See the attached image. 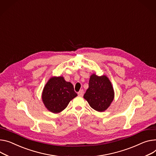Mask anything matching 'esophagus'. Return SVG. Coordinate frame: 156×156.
Returning <instances> with one entry per match:
<instances>
[{
    "instance_id": "1",
    "label": "esophagus",
    "mask_w": 156,
    "mask_h": 156,
    "mask_svg": "<svg viewBox=\"0 0 156 156\" xmlns=\"http://www.w3.org/2000/svg\"><path fill=\"white\" fill-rule=\"evenodd\" d=\"M83 93H84V92H83V90L81 89V90H80V91L78 92V95H79V96L82 97V96H83Z\"/></svg>"
}]
</instances>
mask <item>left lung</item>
I'll list each match as a JSON object with an SVG mask.
<instances>
[{"mask_svg": "<svg viewBox=\"0 0 156 156\" xmlns=\"http://www.w3.org/2000/svg\"><path fill=\"white\" fill-rule=\"evenodd\" d=\"M83 98L95 111L101 112L107 110L114 99V90L109 79L105 75L92 74Z\"/></svg>", "mask_w": 156, "mask_h": 156, "instance_id": "8db88e82", "label": "left lung"}]
</instances>
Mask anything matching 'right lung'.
I'll return each instance as SVG.
<instances>
[{
  "label": "right lung",
  "mask_w": 156,
  "mask_h": 156,
  "mask_svg": "<svg viewBox=\"0 0 156 156\" xmlns=\"http://www.w3.org/2000/svg\"><path fill=\"white\" fill-rule=\"evenodd\" d=\"M77 95L73 83L66 81L64 77H52L44 87L42 100L48 111L57 114L64 110Z\"/></svg>",
  "instance_id": "right-lung-1"
}]
</instances>
